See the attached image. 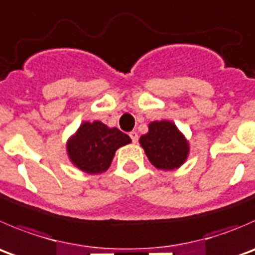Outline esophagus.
I'll use <instances>...</instances> for the list:
<instances>
[{
    "instance_id": "34e87169",
    "label": "esophagus",
    "mask_w": 255,
    "mask_h": 255,
    "mask_svg": "<svg viewBox=\"0 0 255 255\" xmlns=\"http://www.w3.org/2000/svg\"><path fill=\"white\" fill-rule=\"evenodd\" d=\"M129 137H130V139H132L133 143H135L138 140V134H137V132H134V130L129 132Z\"/></svg>"
}]
</instances>
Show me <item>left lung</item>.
Instances as JSON below:
<instances>
[{
    "instance_id": "obj_1",
    "label": "left lung",
    "mask_w": 255,
    "mask_h": 255,
    "mask_svg": "<svg viewBox=\"0 0 255 255\" xmlns=\"http://www.w3.org/2000/svg\"><path fill=\"white\" fill-rule=\"evenodd\" d=\"M147 134L140 135L139 143L148 159L158 169H174L185 162L189 145L175 125L169 121H155L148 126Z\"/></svg>"
}]
</instances>
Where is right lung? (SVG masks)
<instances>
[{
  "label": "right lung",
  "instance_id": "right-lung-1",
  "mask_svg": "<svg viewBox=\"0 0 255 255\" xmlns=\"http://www.w3.org/2000/svg\"><path fill=\"white\" fill-rule=\"evenodd\" d=\"M130 138L118 128H110L100 121L85 122L67 143L73 164L90 174H98L110 168L116 150L130 143Z\"/></svg>",
  "mask_w": 255,
  "mask_h": 255
}]
</instances>
